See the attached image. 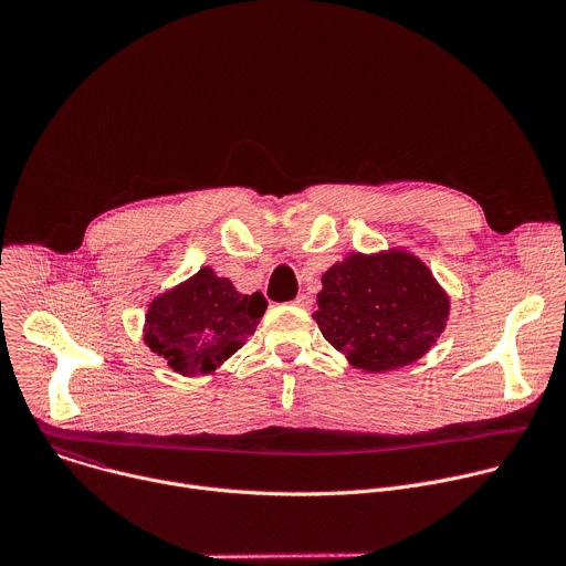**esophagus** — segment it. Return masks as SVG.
I'll return each instance as SVG.
<instances>
[{
    "instance_id": "1",
    "label": "esophagus",
    "mask_w": 566,
    "mask_h": 566,
    "mask_svg": "<svg viewBox=\"0 0 566 566\" xmlns=\"http://www.w3.org/2000/svg\"><path fill=\"white\" fill-rule=\"evenodd\" d=\"M293 304H295V306H302V308H308V306H311V297L304 295V293H300V295L293 300Z\"/></svg>"
}]
</instances>
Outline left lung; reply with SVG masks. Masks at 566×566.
Listing matches in <instances>:
<instances>
[{
    "label": "left lung",
    "instance_id": "8db88e82",
    "mask_svg": "<svg viewBox=\"0 0 566 566\" xmlns=\"http://www.w3.org/2000/svg\"><path fill=\"white\" fill-rule=\"evenodd\" d=\"M450 302L408 253L349 255L322 275L313 319L329 345L365 371L419 360L441 336Z\"/></svg>",
    "mask_w": 566,
    "mask_h": 566
}]
</instances>
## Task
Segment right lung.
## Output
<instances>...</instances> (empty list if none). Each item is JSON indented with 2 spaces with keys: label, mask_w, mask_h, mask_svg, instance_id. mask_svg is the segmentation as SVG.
I'll list each match as a JSON object with an SVG mask.
<instances>
[{
  "label": "right lung",
  "mask_w": 566,
  "mask_h": 566,
  "mask_svg": "<svg viewBox=\"0 0 566 566\" xmlns=\"http://www.w3.org/2000/svg\"><path fill=\"white\" fill-rule=\"evenodd\" d=\"M266 304L260 291L241 295L230 280L201 269L186 284L151 302L145 343L179 374H208L247 345Z\"/></svg>",
  "instance_id": "1"
}]
</instances>
